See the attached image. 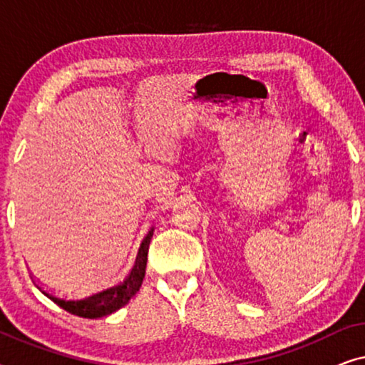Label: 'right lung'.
<instances>
[{
	"label": "right lung",
	"instance_id": "add662e5",
	"mask_svg": "<svg viewBox=\"0 0 365 365\" xmlns=\"http://www.w3.org/2000/svg\"><path fill=\"white\" fill-rule=\"evenodd\" d=\"M154 231V229H153ZM151 234V232H149ZM153 236V234H151ZM146 262H148V247H143L136 257V264L131 269V272L121 281L108 284L96 292H91L89 296H84L81 299H59L54 297L51 294L46 292L49 299H53L59 307L64 311L74 314V316L86 317V319H98L109 316V314L116 312L118 309L126 306L131 301L133 296L141 287L144 274H146Z\"/></svg>",
	"mask_w": 365,
	"mask_h": 365
}]
</instances>
